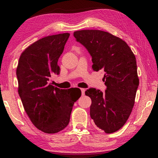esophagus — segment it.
Masks as SVG:
<instances>
[{"label":"esophagus","instance_id":"esophagus-1","mask_svg":"<svg viewBox=\"0 0 158 158\" xmlns=\"http://www.w3.org/2000/svg\"><path fill=\"white\" fill-rule=\"evenodd\" d=\"M85 89H81V94L82 95H84L85 94Z\"/></svg>","mask_w":158,"mask_h":158}]
</instances>
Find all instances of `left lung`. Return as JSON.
I'll return each mask as SVG.
<instances>
[{
    "label": "left lung",
    "mask_w": 158,
    "mask_h": 158,
    "mask_svg": "<svg viewBox=\"0 0 158 158\" xmlns=\"http://www.w3.org/2000/svg\"><path fill=\"white\" fill-rule=\"evenodd\" d=\"M74 36L92 56L93 70L105 72V92L93 88L85 92L92 101L90 117L105 132H116L126 123L135 105L139 83L135 56L126 42L108 32L77 31Z\"/></svg>",
    "instance_id": "obj_1"
}]
</instances>
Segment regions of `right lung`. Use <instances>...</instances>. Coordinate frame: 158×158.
<instances>
[{"instance_id": "obj_1", "label": "right lung", "mask_w": 158, "mask_h": 158, "mask_svg": "<svg viewBox=\"0 0 158 158\" xmlns=\"http://www.w3.org/2000/svg\"><path fill=\"white\" fill-rule=\"evenodd\" d=\"M69 33L44 37L34 42L20 56L17 68L18 92L23 108L37 129L47 134L67 127L75 102L81 97L79 89H60L50 83L58 74V60Z\"/></svg>"}]
</instances>
